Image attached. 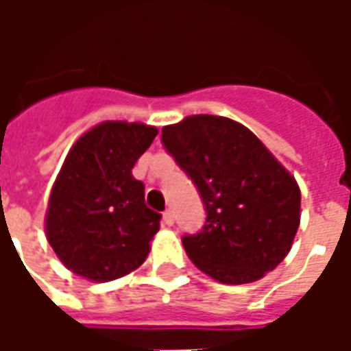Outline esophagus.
Returning <instances> with one entry per match:
<instances>
[{
	"mask_svg": "<svg viewBox=\"0 0 351 351\" xmlns=\"http://www.w3.org/2000/svg\"><path fill=\"white\" fill-rule=\"evenodd\" d=\"M163 223H165V226H173V223H175L173 210H165V213H163Z\"/></svg>",
	"mask_w": 351,
	"mask_h": 351,
	"instance_id": "esophagus-1",
	"label": "esophagus"
}]
</instances>
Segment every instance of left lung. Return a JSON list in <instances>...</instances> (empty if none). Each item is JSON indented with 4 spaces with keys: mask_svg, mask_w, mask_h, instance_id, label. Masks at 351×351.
<instances>
[{
    "mask_svg": "<svg viewBox=\"0 0 351 351\" xmlns=\"http://www.w3.org/2000/svg\"><path fill=\"white\" fill-rule=\"evenodd\" d=\"M161 141L197 186L206 221L182 239L199 271L221 284H250L276 269L301 223V190L248 128L195 114L165 125Z\"/></svg>",
    "mask_w": 351,
    "mask_h": 351,
    "instance_id": "8db88e82",
    "label": "left lung"
}]
</instances>
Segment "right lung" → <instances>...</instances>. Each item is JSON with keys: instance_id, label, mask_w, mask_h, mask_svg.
Returning a JSON list of instances; mask_svg holds the SVG:
<instances>
[{"instance_id": "1", "label": "right lung", "mask_w": 351, "mask_h": 351, "mask_svg": "<svg viewBox=\"0 0 351 351\" xmlns=\"http://www.w3.org/2000/svg\"><path fill=\"white\" fill-rule=\"evenodd\" d=\"M158 130L138 122L97 123L71 146L52 186L47 241L60 261L92 282L122 278L145 263L161 214L131 175Z\"/></svg>"}]
</instances>
